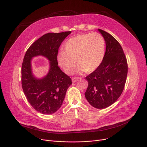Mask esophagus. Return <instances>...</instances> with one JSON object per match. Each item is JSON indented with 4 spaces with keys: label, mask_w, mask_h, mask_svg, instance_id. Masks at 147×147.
<instances>
[{
    "label": "esophagus",
    "mask_w": 147,
    "mask_h": 147,
    "mask_svg": "<svg viewBox=\"0 0 147 147\" xmlns=\"http://www.w3.org/2000/svg\"><path fill=\"white\" fill-rule=\"evenodd\" d=\"M80 79H81V78L80 77H72V82L75 83L77 81H79Z\"/></svg>",
    "instance_id": "1"
}]
</instances>
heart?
Returning <instances> with one entry per match:
<instances>
[{
	"label": "heart",
	"mask_w": 147,
	"mask_h": 147,
	"mask_svg": "<svg viewBox=\"0 0 147 147\" xmlns=\"http://www.w3.org/2000/svg\"><path fill=\"white\" fill-rule=\"evenodd\" d=\"M64 50L57 56L58 64L68 74H71L76 65L77 72H92L101 64L105 56V43L103 36L97 32L72 37L65 42Z\"/></svg>",
	"instance_id": "obj_1"
}]
</instances>
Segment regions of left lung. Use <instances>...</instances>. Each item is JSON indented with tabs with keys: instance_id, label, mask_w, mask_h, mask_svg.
<instances>
[{
	"instance_id": "1",
	"label": "left lung",
	"mask_w": 147,
	"mask_h": 147,
	"mask_svg": "<svg viewBox=\"0 0 147 147\" xmlns=\"http://www.w3.org/2000/svg\"><path fill=\"white\" fill-rule=\"evenodd\" d=\"M106 43V51L99 67L86 79L85 97L95 108L104 109L114 103L122 94L128 74V64L123 49L109 33L98 29Z\"/></svg>"
}]
</instances>
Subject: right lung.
Returning a JSON list of instances; mask_svg holds the SVG:
<instances>
[{"label": "right lung", "mask_w": 147, "mask_h": 147, "mask_svg": "<svg viewBox=\"0 0 147 147\" xmlns=\"http://www.w3.org/2000/svg\"><path fill=\"white\" fill-rule=\"evenodd\" d=\"M71 31L48 33L35 41L26 52L22 65V86L28 102L36 111L44 115L55 113L63 102L71 79L58 67V48ZM37 56L45 57L50 61L48 73L36 78L32 73V59Z\"/></svg>", "instance_id": "right-lung-1"}]
</instances>
